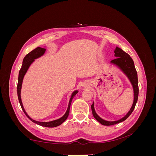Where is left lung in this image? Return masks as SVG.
Listing matches in <instances>:
<instances>
[{"label":"left lung","mask_w":156,"mask_h":156,"mask_svg":"<svg viewBox=\"0 0 156 156\" xmlns=\"http://www.w3.org/2000/svg\"><path fill=\"white\" fill-rule=\"evenodd\" d=\"M115 52V56L116 57L115 59L111 61V64L115 65V66L119 68L122 72L129 79L130 81L133 90V102L132 105L130 110L128 112L122 119L116 120V121H107L105 120L102 119L101 117L99 116L97 113L96 112L95 109H94V103H92L91 105L92 112L94 117L103 126H112L118 123H120L126 120L127 118L129 116L132 112L133 111L135 105L137 102L138 96H139V86H138V77H137V73L135 67L133 60L130 57V56L126 53L122 49L119 48V47H116V48L114 51Z\"/></svg>","instance_id":"1"}]
</instances>
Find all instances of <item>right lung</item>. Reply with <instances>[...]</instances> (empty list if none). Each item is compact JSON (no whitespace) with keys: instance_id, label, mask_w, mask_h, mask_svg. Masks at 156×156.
<instances>
[{"instance_id":"1","label":"right lung","mask_w":156,"mask_h":156,"mask_svg":"<svg viewBox=\"0 0 156 156\" xmlns=\"http://www.w3.org/2000/svg\"><path fill=\"white\" fill-rule=\"evenodd\" d=\"M46 51V49L45 48H41L38 47V48H36L35 49L32 50V51H30L29 53H28L25 56V58H23V64L21 69L20 70V72H19V77H18V83H17V96H18V99H19V101H20V103L21 105V107L22 108V110L24 112L25 114L26 115V116L29 118V119L34 123L40 125L41 126L44 127H56L58 126L60 124H62L63 122L67 119V118L69 115V108H70V105L71 103H72V100L73 97L76 95V94L78 93V90H75L72 92V95H71L69 101V103H68V107L67 108L66 112H65V114L61 117L60 119L55 120H53L51 122H38L32 119L28 115V114L27 113V112L25 111L24 107H23V103H22V101H21V87H22V84H23V78H24L25 75L26 74L27 70L29 69V67L30 66V65L34 62V60L37 58H38L40 57H41V56H43Z\"/></svg>"}]
</instances>
